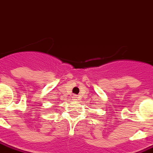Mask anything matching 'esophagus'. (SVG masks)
<instances>
[{
	"instance_id": "1",
	"label": "esophagus",
	"mask_w": 153,
	"mask_h": 153,
	"mask_svg": "<svg viewBox=\"0 0 153 153\" xmlns=\"http://www.w3.org/2000/svg\"><path fill=\"white\" fill-rule=\"evenodd\" d=\"M72 98L74 99V100H77V96H76V95H73Z\"/></svg>"
}]
</instances>
